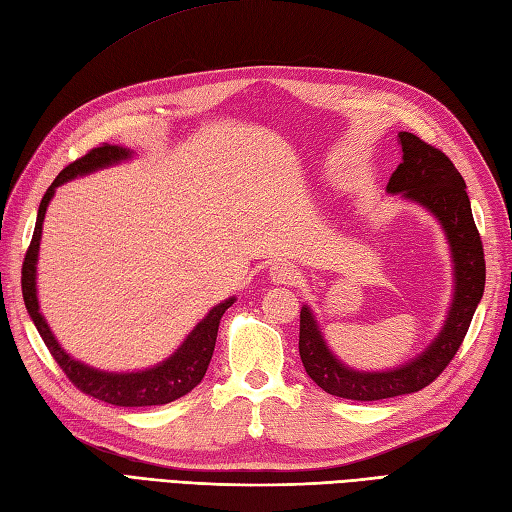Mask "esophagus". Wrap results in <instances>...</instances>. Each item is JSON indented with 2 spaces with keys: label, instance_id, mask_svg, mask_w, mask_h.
<instances>
[{
  "label": "esophagus",
  "instance_id": "obj_1",
  "mask_svg": "<svg viewBox=\"0 0 512 512\" xmlns=\"http://www.w3.org/2000/svg\"><path fill=\"white\" fill-rule=\"evenodd\" d=\"M270 279L275 283H294L299 279V270H296L288 261H277V264H272L270 268Z\"/></svg>",
  "mask_w": 512,
  "mask_h": 512
}]
</instances>
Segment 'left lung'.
Returning <instances> with one entry per match:
<instances>
[{"label": "left lung", "instance_id": "obj_1", "mask_svg": "<svg viewBox=\"0 0 512 512\" xmlns=\"http://www.w3.org/2000/svg\"><path fill=\"white\" fill-rule=\"evenodd\" d=\"M399 141L403 161L390 176L388 192L421 202L441 220L451 246V257H454V303H451L443 331L427 351L395 371L384 373H360L342 366L336 355L327 349L310 307L305 305L301 310L299 331L301 362L307 375L320 388L342 399L379 401L410 395L430 386L454 360L484 292V248L480 231L473 222L465 178L443 150L425 144L417 135L399 133Z\"/></svg>", "mask_w": 512, "mask_h": 512}]
</instances>
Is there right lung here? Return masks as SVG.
<instances>
[{"label": "right lung", "mask_w": 512, "mask_h": 512, "mask_svg": "<svg viewBox=\"0 0 512 512\" xmlns=\"http://www.w3.org/2000/svg\"><path fill=\"white\" fill-rule=\"evenodd\" d=\"M130 157V150L120 146H109L102 144L98 148H91L87 154H82L80 159L69 163L67 168L61 170L54 178V183L47 187V192L39 205V216H37V227L32 233V242L23 257L21 266V292H23V303H26V310L32 318L34 327L41 334L47 351L52 353L56 364L63 368L67 379L74 384L80 392L85 395L111 403V406H124V408H141V406H163V403H170L174 399H181L187 395L189 390L200 384V379L205 377L207 366L211 362L213 349H216V338H218V325L222 314L229 310L235 299L224 301L213 307L207 314L205 320H200L192 334L187 340L176 349L172 358L161 362L159 366L148 368V371L139 373H104L95 371V368L76 362L74 358L61 349V344L56 342L52 336L50 327H47L43 314L39 312V301H37V259H39V242H41V231H43V218L47 205L54 196V189L69 181V178H76L82 174L95 172L106 165L124 161Z\"/></svg>", "instance_id": "right-lung-1"}]
</instances>
